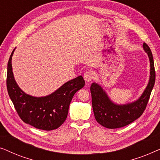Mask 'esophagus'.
I'll use <instances>...</instances> for the list:
<instances>
[{"label": "esophagus", "instance_id": "1", "mask_svg": "<svg viewBox=\"0 0 160 160\" xmlns=\"http://www.w3.org/2000/svg\"><path fill=\"white\" fill-rule=\"evenodd\" d=\"M84 78L86 82H90L94 78V73L90 71H87L84 73Z\"/></svg>", "mask_w": 160, "mask_h": 160}]
</instances>
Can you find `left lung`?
I'll return each mask as SVG.
<instances>
[{"label": "left lung", "instance_id": "1", "mask_svg": "<svg viewBox=\"0 0 160 160\" xmlns=\"http://www.w3.org/2000/svg\"><path fill=\"white\" fill-rule=\"evenodd\" d=\"M143 47L149 58L150 78L146 89L136 101L124 105L116 104L111 101L99 84L92 83L91 85L94 115L96 121L105 128L108 129L123 128L138 119L145 111L154 87L156 74L152 51L146 43H143Z\"/></svg>", "mask_w": 160, "mask_h": 160}]
</instances>
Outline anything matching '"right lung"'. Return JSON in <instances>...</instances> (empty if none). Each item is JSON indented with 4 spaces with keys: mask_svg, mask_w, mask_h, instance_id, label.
I'll return each instance as SVG.
<instances>
[{
    "mask_svg": "<svg viewBox=\"0 0 160 160\" xmlns=\"http://www.w3.org/2000/svg\"><path fill=\"white\" fill-rule=\"evenodd\" d=\"M13 50L7 66L6 86L8 95L17 113L26 124L43 130L58 128L66 119L70 103L78 90L84 86L82 76L65 83L45 97H33L24 92L17 85L12 72Z\"/></svg>",
    "mask_w": 160,
    "mask_h": 160,
    "instance_id": "obj_1",
    "label": "right lung"
}]
</instances>
